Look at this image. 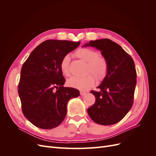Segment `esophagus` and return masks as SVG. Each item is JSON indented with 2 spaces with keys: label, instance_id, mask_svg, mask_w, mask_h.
I'll return each mask as SVG.
<instances>
[{
  "label": "esophagus",
  "instance_id": "esophagus-1",
  "mask_svg": "<svg viewBox=\"0 0 156 156\" xmlns=\"http://www.w3.org/2000/svg\"><path fill=\"white\" fill-rule=\"evenodd\" d=\"M86 94H87V92L85 91H83V90L80 91V94H81V96H84Z\"/></svg>",
  "mask_w": 156,
  "mask_h": 156
}]
</instances>
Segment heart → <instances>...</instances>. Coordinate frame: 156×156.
Returning <instances> with one entry per match:
<instances>
[{
	"instance_id": "obj_1",
	"label": "heart",
	"mask_w": 156,
	"mask_h": 156,
	"mask_svg": "<svg viewBox=\"0 0 156 156\" xmlns=\"http://www.w3.org/2000/svg\"><path fill=\"white\" fill-rule=\"evenodd\" d=\"M75 55L78 58L87 62L86 72L88 74L83 77H71L68 80V84L69 87L81 90H87L95 83V77L98 82L105 79L108 72V63L104 56L99 55L98 51L90 48H81L75 52ZM69 60V56L66 55L60 63L61 72L66 77L71 74Z\"/></svg>"
}]
</instances>
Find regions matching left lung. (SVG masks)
I'll list each match as a JSON object with an SVG mask.
<instances>
[{"instance_id":"8db88e82","label":"left lung","mask_w":156,"mask_h":156,"mask_svg":"<svg viewBox=\"0 0 156 156\" xmlns=\"http://www.w3.org/2000/svg\"><path fill=\"white\" fill-rule=\"evenodd\" d=\"M96 48L107 60L108 72L98 88L90 91L96 98L94 104L87 109L96 123L108 126L120 121L129 111L133 103L136 83L134 61L122 47L105 38L90 41L84 45Z\"/></svg>"}]
</instances>
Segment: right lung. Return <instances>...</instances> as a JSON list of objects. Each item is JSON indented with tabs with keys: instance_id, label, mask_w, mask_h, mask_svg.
Segmentation results:
<instances>
[{
	"instance_id": "right-lung-1",
	"label": "right lung",
	"mask_w": 156,
	"mask_h": 156,
	"mask_svg": "<svg viewBox=\"0 0 156 156\" xmlns=\"http://www.w3.org/2000/svg\"><path fill=\"white\" fill-rule=\"evenodd\" d=\"M80 41L48 40L32 51L23 64L18 94L26 119L41 129L58 126L67 113V103L79 96L77 89L64 87L60 68L64 56L76 49Z\"/></svg>"
}]
</instances>
